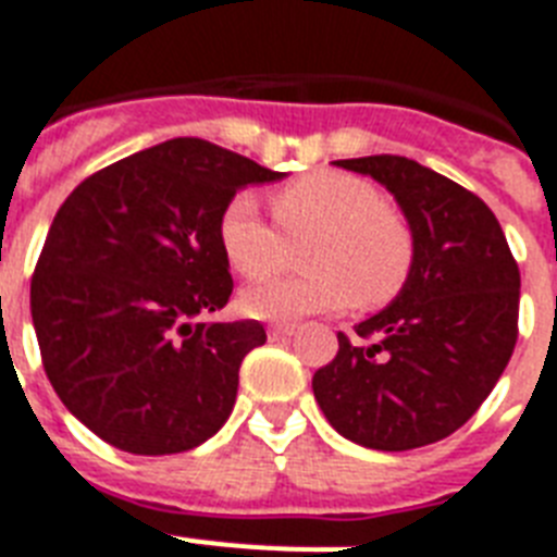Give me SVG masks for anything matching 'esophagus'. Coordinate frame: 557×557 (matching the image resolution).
Returning <instances> with one entry per match:
<instances>
[{"label": "esophagus", "mask_w": 557, "mask_h": 557, "mask_svg": "<svg viewBox=\"0 0 557 557\" xmlns=\"http://www.w3.org/2000/svg\"><path fill=\"white\" fill-rule=\"evenodd\" d=\"M297 332L294 325L288 323H277V325H269V341H283V337H292Z\"/></svg>", "instance_id": "34e87169"}]
</instances>
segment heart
Segmentation results:
<instances>
[{"label": "heart", "instance_id": "1", "mask_svg": "<svg viewBox=\"0 0 557 557\" xmlns=\"http://www.w3.org/2000/svg\"><path fill=\"white\" fill-rule=\"evenodd\" d=\"M277 228L260 216L251 194H234L216 220L225 263L246 280H265L300 251L306 274L246 288L239 306L260 320H294L318 311L386 306L414 271L418 243L406 214L369 180L346 171L311 174L271 191Z\"/></svg>", "mask_w": 557, "mask_h": 557}]
</instances>
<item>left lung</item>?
I'll return each mask as SVG.
<instances>
[{"label": "left lung", "instance_id": "1", "mask_svg": "<svg viewBox=\"0 0 557 557\" xmlns=\"http://www.w3.org/2000/svg\"><path fill=\"white\" fill-rule=\"evenodd\" d=\"M374 176L404 208L418 257L392 306L337 334L311 388L343 437L381 451L458 432L490 397L518 341L521 271L492 208L414 160H337Z\"/></svg>", "mask_w": 557, "mask_h": 557}]
</instances>
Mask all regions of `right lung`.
I'll return each mask as SVG.
<instances>
[{
  "mask_svg": "<svg viewBox=\"0 0 557 557\" xmlns=\"http://www.w3.org/2000/svg\"><path fill=\"white\" fill-rule=\"evenodd\" d=\"M280 171L180 137L131 153L67 194L30 277L48 381L67 411L131 455L206 443L237 400L257 320L208 323L232 297L216 220L237 188Z\"/></svg>",
  "mask_w": 557,
  "mask_h": 557,
  "instance_id": "1",
  "label": "right lung"
}]
</instances>
